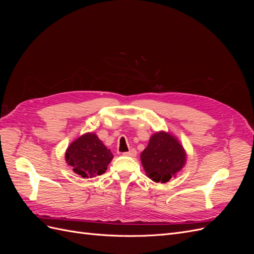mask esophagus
<instances>
[{
	"label": "esophagus",
	"mask_w": 254,
	"mask_h": 254,
	"mask_svg": "<svg viewBox=\"0 0 254 254\" xmlns=\"http://www.w3.org/2000/svg\"><path fill=\"white\" fill-rule=\"evenodd\" d=\"M124 155L128 156V157H135L136 156V150L134 148H132V149H130L127 152H124Z\"/></svg>",
	"instance_id": "obj_1"
}]
</instances>
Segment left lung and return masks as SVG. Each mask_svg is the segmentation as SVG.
<instances>
[{"label":"left lung","mask_w":254,"mask_h":254,"mask_svg":"<svg viewBox=\"0 0 254 254\" xmlns=\"http://www.w3.org/2000/svg\"><path fill=\"white\" fill-rule=\"evenodd\" d=\"M187 152L177 137L159 131L150 136L142 153L141 162L146 175L155 182L166 183L186 164Z\"/></svg>","instance_id":"obj_1"}]
</instances>
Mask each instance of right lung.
Listing matches in <instances>:
<instances>
[{
    "label": "right lung",
    "mask_w": 254,
    "mask_h": 254,
    "mask_svg": "<svg viewBox=\"0 0 254 254\" xmlns=\"http://www.w3.org/2000/svg\"><path fill=\"white\" fill-rule=\"evenodd\" d=\"M112 159L110 149L93 132L79 136L70 144L65 151L66 163L82 178H93L97 175H103Z\"/></svg>",
    "instance_id": "1"
}]
</instances>
